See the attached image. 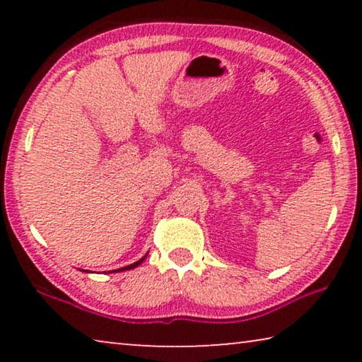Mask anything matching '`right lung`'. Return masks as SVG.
<instances>
[{
	"label": "right lung",
	"instance_id": "obj_1",
	"mask_svg": "<svg viewBox=\"0 0 362 362\" xmlns=\"http://www.w3.org/2000/svg\"><path fill=\"white\" fill-rule=\"evenodd\" d=\"M145 259H146V255H144L142 259H140V260H137V262L131 263V265H127V267H122V268H118V269H115V272H126V269H132V268H136V267H139L140 263H142Z\"/></svg>",
	"mask_w": 362,
	"mask_h": 362
}]
</instances>
